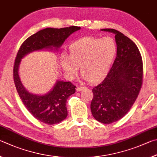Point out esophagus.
<instances>
[{
    "mask_svg": "<svg viewBox=\"0 0 157 157\" xmlns=\"http://www.w3.org/2000/svg\"><path fill=\"white\" fill-rule=\"evenodd\" d=\"M86 87H83V86H78V87H76V91L77 92H80V91H81V90H84V89H86Z\"/></svg>",
    "mask_w": 157,
    "mask_h": 157,
    "instance_id": "1",
    "label": "esophagus"
}]
</instances>
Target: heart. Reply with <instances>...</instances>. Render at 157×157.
<instances>
[{"label": "heart", "mask_w": 157, "mask_h": 157, "mask_svg": "<svg viewBox=\"0 0 157 157\" xmlns=\"http://www.w3.org/2000/svg\"><path fill=\"white\" fill-rule=\"evenodd\" d=\"M116 52L117 45L110 37H86L71 44L68 56L61 55L60 65L69 75L75 74L80 67L83 78L96 83L108 72Z\"/></svg>", "instance_id": "heart-1"}]
</instances>
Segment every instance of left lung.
<instances>
[{
    "mask_svg": "<svg viewBox=\"0 0 157 157\" xmlns=\"http://www.w3.org/2000/svg\"><path fill=\"white\" fill-rule=\"evenodd\" d=\"M101 30L115 34L117 58L105 79L92 89L90 108L96 120L109 124L122 119L135 102L143 83V62L128 37L114 29Z\"/></svg>",
    "mask_w": 157,
    "mask_h": 157,
    "instance_id": "8db88e82",
    "label": "left lung"
}]
</instances>
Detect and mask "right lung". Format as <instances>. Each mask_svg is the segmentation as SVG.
Listing matches in <instances>:
<instances>
[{"instance_id":"right-lung-1","label":"right lung","mask_w":157,"mask_h":157,"mask_svg":"<svg viewBox=\"0 0 157 157\" xmlns=\"http://www.w3.org/2000/svg\"><path fill=\"white\" fill-rule=\"evenodd\" d=\"M80 27L71 26L64 28H48L27 38L17 53L13 65V81L19 97L30 114L40 122L54 125L64 120L67 116L66 107L70 96L76 92V86L70 82L57 81L50 91L43 95L34 94L25 88L18 74L21 59L31 52L47 49L57 50L65 40Z\"/></svg>"}]
</instances>
